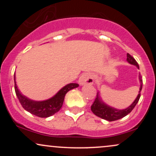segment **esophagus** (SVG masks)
Here are the masks:
<instances>
[{"label": "esophagus", "instance_id": "1", "mask_svg": "<svg viewBox=\"0 0 156 156\" xmlns=\"http://www.w3.org/2000/svg\"><path fill=\"white\" fill-rule=\"evenodd\" d=\"M80 85H84V84H92L94 82L93 77L90 73H83L79 78Z\"/></svg>", "mask_w": 156, "mask_h": 156}]
</instances>
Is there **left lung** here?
Listing matches in <instances>:
<instances>
[{
    "instance_id": "1",
    "label": "left lung",
    "mask_w": 156,
    "mask_h": 156,
    "mask_svg": "<svg viewBox=\"0 0 156 156\" xmlns=\"http://www.w3.org/2000/svg\"><path fill=\"white\" fill-rule=\"evenodd\" d=\"M127 62L130 64L136 66L138 69H139V66L136 61L134 59L133 56H131L129 53H127ZM139 81H140V89H139V94L137 95V98H136L135 101L133 103L128 107L127 108L122 109V110H119V109H117L115 108H113L112 106H109L101 100V97L99 95V92L97 94V98L94 100V103L91 106V110L93 112V114H95L98 117L102 118V119H105V120L112 122L115 121L117 119H121V118L125 117L128 115L129 113L131 112V111L134 108L136 105L139 101L141 95V91L142 89V79H141V76H139Z\"/></svg>"
}]
</instances>
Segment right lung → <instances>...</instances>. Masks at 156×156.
<instances>
[{"mask_svg":"<svg viewBox=\"0 0 156 156\" xmlns=\"http://www.w3.org/2000/svg\"><path fill=\"white\" fill-rule=\"evenodd\" d=\"M79 85L78 83H69L61 89L54 96L52 97L50 99L43 101H32L21 94V92L19 91L16 84L15 73V89L16 95L18 98L20 103L25 110L39 117H49L58 112L63 105L65 94L69 90L76 88Z\"/></svg>","mask_w":156,"mask_h":156,"instance_id":"add662e5","label":"right lung"}]
</instances>
